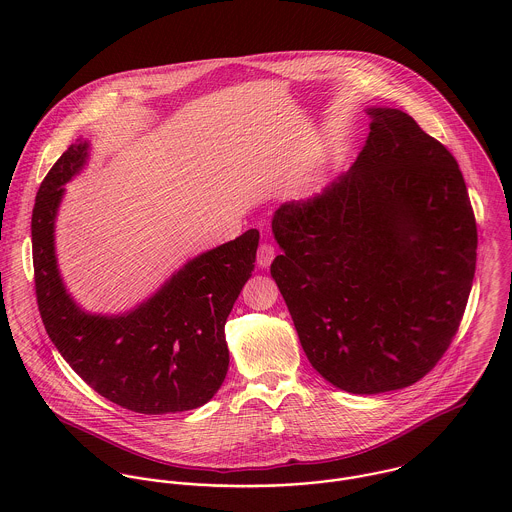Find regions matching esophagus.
I'll use <instances>...</instances> for the list:
<instances>
[{
	"instance_id": "34e87169",
	"label": "esophagus",
	"mask_w": 512,
	"mask_h": 512,
	"mask_svg": "<svg viewBox=\"0 0 512 512\" xmlns=\"http://www.w3.org/2000/svg\"><path fill=\"white\" fill-rule=\"evenodd\" d=\"M274 258H276V248L272 244H262L258 248V254H256V264L260 268H268Z\"/></svg>"
}]
</instances>
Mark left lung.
<instances>
[{
	"label": "left lung",
	"instance_id": "obj_1",
	"mask_svg": "<svg viewBox=\"0 0 512 512\" xmlns=\"http://www.w3.org/2000/svg\"><path fill=\"white\" fill-rule=\"evenodd\" d=\"M351 169L272 217L270 266L311 366L351 394L430 372L463 317L477 226L453 155L398 108L370 106Z\"/></svg>",
	"mask_w": 512,
	"mask_h": 512
}]
</instances>
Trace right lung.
Segmentation results:
<instances>
[{"instance_id":"obj_1","label":"right lung","mask_w":512,"mask_h":512,"mask_svg":"<svg viewBox=\"0 0 512 512\" xmlns=\"http://www.w3.org/2000/svg\"><path fill=\"white\" fill-rule=\"evenodd\" d=\"M78 138L47 173L31 217L35 290L43 325L74 372L110 402L138 414L207 404L228 370L224 323L254 270L260 232L197 254L124 313L84 309L67 290L55 248L65 185L88 163Z\"/></svg>"}]
</instances>
